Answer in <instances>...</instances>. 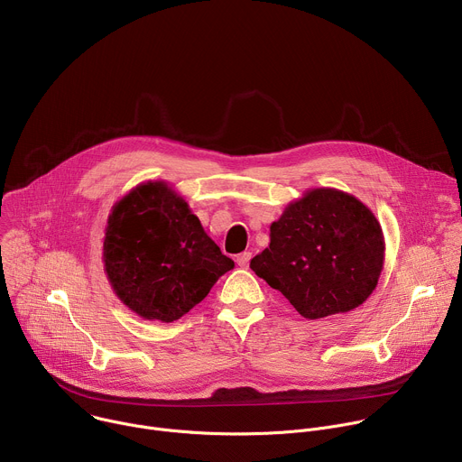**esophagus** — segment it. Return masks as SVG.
Listing matches in <instances>:
<instances>
[{"instance_id":"1","label":"esophagus","mask_w":462,"mask_h":462,"mask_svg":"<svg viewBox=\"0 0 462 462\" xmlns=\"http://www.w3.org/2000/svg\"><path fill=\"white\" fill-rule=\"evenodd\" d=\"M251 256H253V253H251V251H244V253H240V254L236 256V263H238L242 269H245V267L249 265Z\"/></svg>"}]
</instances>
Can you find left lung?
I'll use <instances>...</instances> for the list:
<instances>
[{"label": "left lung", "instance_id": "left-lung-1", "mask_svg": "<svg viewBox=\"0 0 462 462\" xmlns=\"http://www.w3.org/2000/svg\"><path fill=\"white\" fill-rule=\"evenodd\" d=\"M386 242L374 211L349 193L313 188L269 227L251 269L308 320L364 304L384 267Z\"/></svg>", "mask_w": 462, "mask_h": 462}]
</instances>
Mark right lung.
<instances>
[{"mask_svg":"<svg viewBox=\"0 0 462 462\" xmlns=\"http://www.w3.org/2000/svg\"><path fill=\"white\" fill-rule=\"evenodd\" d=\"M102 260L120 302L158 322L186 315L235 267L165 180L142 181L113 206Z\"/></svg>","mask_w":462,"mask_h":462,"instance_id":"1","label":"right lung"}]
</instances>
